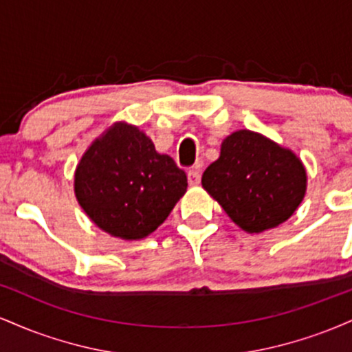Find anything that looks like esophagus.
Returning a JSON list of instances; mask_svg holds the SVG:
<instances>
[{
	"instance_id": "1",
	"label": "esophagus",
	"mask_w": 352,
	"mask_h": 352,
	"mask_svg": "<svg viewBox=\"0 0 352 352\" xmlns=\"http://www.w3.org/2000/svg\"><path fill=\"white\" fill-rule=\"evenodd\" d=\"M188 184L192 185V187H195V185L200 184V170L193 168V170L188 172Z\"/></svg>"
}]
</instances>
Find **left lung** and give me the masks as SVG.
<instances>
[{"mask_svg": "<svg viewBox=\"0 0 352 352\" xmlns=\"http://www.w3.org/2000/svg\"><path fill=\"white\" fill-rule=\"evenodd\" d=\"M201 187L241 230L263 233L296 212L308 175L292 148L241 129L225 137L220 157L204 172Z\"/></svg>", "mask_w": 352, "mask_h": 352, "instance_id": "obj_1", "label": "left lung"}]
</instances>
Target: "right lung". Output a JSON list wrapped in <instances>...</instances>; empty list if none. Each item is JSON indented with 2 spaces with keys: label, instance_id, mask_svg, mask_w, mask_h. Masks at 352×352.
Here are the masks:
<instances>
[{
  "label": "right lung",
  "instance_id": "right-lung-1",
  "mask_svg": "<svg viewBox=\"0 0 352 352\" xmlns=\"http://www.w3.org/2000/svg\"><path fill=\"white\" fill-rule=\"evenodd\" d=\"M187 192V175L152 139L124 120L92 140L74 172L80 208L102 232L142 240L167 220Z\"/></svg>",
  "mask_w": 352,
  "mask_h": 352
}]
</instances>
